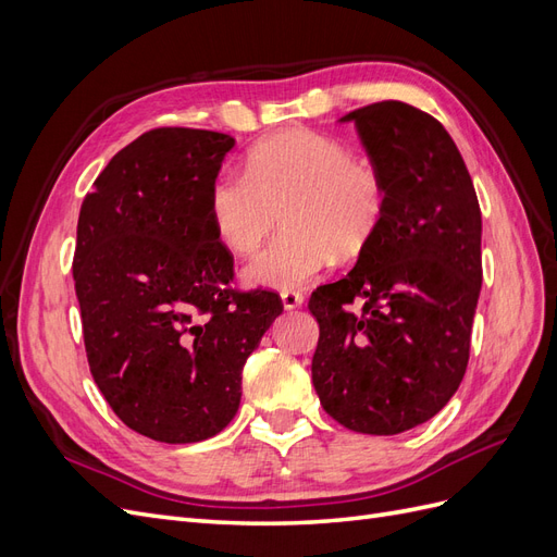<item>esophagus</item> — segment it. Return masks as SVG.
<instances>
[{
	"instance_id": "34e87169",
	"label": "esophagus",
	"mask_w": 557,
	"mask_h": 557,
	"mask_svg": "<svg viewBox=\"0 0 557 557\" xmlns=\"http://www.w3.org/2000/svg\"><path fill=\"white\" fill-rule=\"evenodd\" d=\"M281 301H283V309L293 311V309L305 305V295L297 293V290H283V293H281Z\"/></svg>"
}]
</instances>
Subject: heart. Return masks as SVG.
<instances>
[{
  "label": "heart",
  "instance_id": "b5f03b06",
  "mask_svg": "<svg viewBox=\"0 0 557 557\" xmlns=\"http://www.w3.org/2000/svg\"><path fill=\"white\" fill-rule=\"evenodd\" d=\"M209 221L234 256H248L283 230L244 267L264 288H297L334 262L362 252L385 218L387 190L374 164L327 134L293 127L262 139L246 158V176L218 174L209 188Z\"/></svg>",
  "mask_w": 557,
  "mask_h": 557
}]
</instances>
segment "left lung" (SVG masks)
<instances>
[{
  "label": "left lung",
  "mask_w": 557,
  "mask_h": 557,
  "mask_svg": "<svg viewBox=\"0 0 557 557\" xmlns=\"http://www.w3.org/2000/svg\"><path fill=\"white\" fill-rule=\"evenodd\" d=\"M387 190L356 267L320 285L311 376L323 409L362 434H399L440 413L469 360L481 293V209L458 146L411 104L350 111ZM358 300L360 312L347 307Z\"/></svg>",
  "instance_id": "8db88e82"
}]
</instances>
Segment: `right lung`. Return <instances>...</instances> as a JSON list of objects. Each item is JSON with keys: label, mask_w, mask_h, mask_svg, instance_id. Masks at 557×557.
Returning a JSON list of instances; mask_svg holds the SVG:
<instances>
[{"label": "right lung", "mask_w": 557, "mask_h": 557, "mask_svg": "<svg viewBox=\"0 0 557 557\" xmlns=\"http://www.w3.org/2000/svg\"><path fill=\"white\" fill-rule=\"evenodd\" d=\"M230 134L158 127L111 158L86 195L74 281L90 374L148 440H209L242 401V369L281 315L276 293L232 288L209 221Z\"/></svg>", "instance_id": "right-lung-1"}]
</instances>
